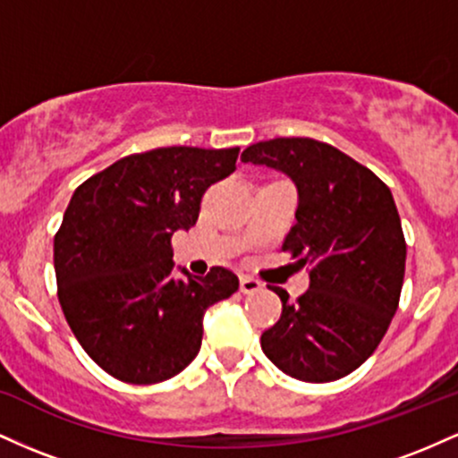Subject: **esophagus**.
<instances>
[{"label":"esophagus","instance_id":"obj_1","mask_svg":"<svg viewBox=\"0 0 458 458\" xmlns=\"http://www.w3.org/2000/svg\"><path fill=\"white\" fill-rule=\"evenodd\" d=\"M262 291V284L251 276H241V293L243 295H254V293Z\"/></svg>","mask_w":458,"mask_h":458}]
</instances>
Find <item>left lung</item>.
Here are the masks:
<instances>
[{
	"instance_id": "8db88e82",
	"label": "left lung",
	"mask_w": 458,
	"mask_h": 458,
	"mask_svg": "<svg viewBox=\"0 0 458 458\" xmlns=\"http://www.w3.org/2000/svg\"><path fill=\"white\" fill-rule=\"evenodd\" d=\"M280 170L299 191L282 250L310 269V288L260 335L265 355L308 383L343 379L375 353L401 301L404 243L392 191L375 172L325 141L276 138L241 155Z\"/></svg>"
}]
</instances>
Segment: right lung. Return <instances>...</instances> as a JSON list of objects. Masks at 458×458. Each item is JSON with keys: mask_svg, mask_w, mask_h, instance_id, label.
I'll use <instances>...</instances> for the list:
<instances>
[{"mask_svg": "<svg viewBox=\"0 0 458 458\" xmlns=\"http://www.w3.org/2000/svg\"><path fill=\"white\" fill-rule=\"evenodd\" d=\"M236 157L193 146L135 152L72 193L54 239L57 299L79 344L114 379L150 386L185 370L207 308L239 291L224 267L172 277V234L196 225L204 191L233 174Z\"/></svg>", "mask_w": 458, "mask_h": 458, "instance_id": "obj_1", "label": "right lung"}]
</instances>
